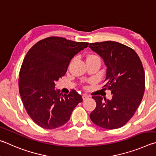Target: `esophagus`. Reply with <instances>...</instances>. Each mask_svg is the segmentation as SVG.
<instances>
[{
  "mask_svg": "<svg viewBox=\"0 0 156 156\" xmlns=\"http://www.w3.org/2000/svg\"><path fill=\"white\" fill-rule=\"evenodd\" d=\"M88 97H89L88 95H87V94H83V96H82V98H83V100H86V99H88Z\"/></svg>",
  "mask_w": 156,
  "mask_h": 156,
  "instance_id": "obj_1",
  "label": "esophagus"
}]
</instances>
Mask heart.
Returning a JSON list of instances; mask_svg holds the SVG:
<instances>
[{
	"label": "heart",
	"instance_id": "b5f03b06",
	"mask_svg": "<svg viewBox=\"0 0 156 156\" xmlns=\"http://www.w3.org/2000/svg\"><path fill=\"white\" fill-rule=\"evenodd\" d=\"M92 57H99L97 55H95L93 54H91V55H89L88 56V58H92Z\"/></svg>",
	"mask_w": 156,
	"mask_h": 156
}]
</instances>
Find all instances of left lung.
Returning a JSON list of instances; mask_svg holds the SVG:
<instances>
[{
	"instance_id": "left-lung-1",
	"label": "left lung",
	"mask_w": 156,
	"mask_h": 156,
	"mask_svg": "<svg viewBox=\"0 0 156 156\" xmlns=\"http://www.w3.org/2000/svg\"><path fill=\"white\" fill-rule=\"evenodd\" d=\"M89 47L104 60L107 73L103 88L112 94V100L92 97L97 106L90 118L104 129H118L132 119L143 99L145 88L143 64L133 49L119 42L90 43Z\"/></svg>"
}]
</instances>
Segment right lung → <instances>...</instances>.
I'll return each mask as SVG.
<instances>
[{"label":"right lung","mask_w":156,"mask_h":156,"mask_svg":"<svg viewBox=\"0 0 156 156\" xmlns=\"http://www.w3.org/2000/svg\"><path fill=\"white\" fill-rule=\"evenodd\" d=\"M88 44L52 36L40 40L27 52L19 73V92L28 115L40 127L62 126L83 101L75 90L68 94L60 93L55 82L65 75L73 57Z\"/></svg>","instance_id":"1"}]
</instances>
